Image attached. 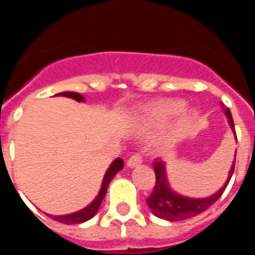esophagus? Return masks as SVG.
Returning a JSON list of instances; mask_svg holds the SVG:
<instances>
[{"label": "esophagus", "instance_id": "34e87169", "mask_svg": "<svg viewBox=\"0 0 255 255\" xmlns=\"http://www.w3.org/2000/svg\"><path fill=\"white\" fill-rule=\"evenodd\" d=\"M141 162H142V154L139 153V152H135V153H133L132 156L128 158L127 165L129 166V167H135V166H138Z\"/></svg>", "mask_w": 255, "mask_h": 255}]
</instances>
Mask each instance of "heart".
I'll return each mask as SVG.
<instances>
[{
	"instance_id": "obj_1",
	"label": "heart",
	"mask_w": 255,
	"mask_h": 255,
	"mask_svg": "<svg viewBox=\"0 0 255 255\" xmlns=\"http://www.w3.org/2000/svg\"><path fill=\"white\" fill-rule=\"evenodd\" d=\"M184 108L185 102L182 99H161L143 109L142 120L148 126H157L167 122L172 117L180 113V118L172 126L167 134L168 141H175L182 135L187 134L196 120V113L194 111H185Z\"/></svg>"
}]
</instances>
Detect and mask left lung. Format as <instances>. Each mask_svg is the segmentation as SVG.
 I'll return each instance as SVG.
<instances>
[{
	"label": "left lung",
	"instance_id": "left-lung-1",
	"mask_svg": "<svg viewBox=\"0 0 255 255\" xmlns=\"http://www.w3.org/2000/svg\"><path fill=\"white\" fill-rule=\"evenodd\" d=\"M225 113H227L229 125L232 127L233 132L237 135L232 113H230L229 109H227ZM235 156H237V153H235ZM234 168L235 160L233 162L232 168H230L229 177H228L227 182H225L224 186L221 187L215 195H213L210 197H206V199H190V197L180 196V195L171 191L170 187L167 186V181H166V172L163 162L162 161H154L153 170L154 175H156V184H154L153 191L147 197V205L153 211L154 215L161 219H166V220L177 221L194 218V216L208 210L214 203H216L220 199V196L225 191L228 184H229L233 172H234Z\"/></svg>",
	"mask_w": 255,
	"mask_h": 255
}]
</instances>
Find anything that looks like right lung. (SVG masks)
Segmentation results:
<instances>
[{
    "instance_id": "obj_1",
    "label": "right lung",
    "mask_w": 255,
    "mask_h": 255,
    "mask_svg": "<svg viewBox=\"0 0 255 255\" xmlns=\"http://www.w3.org/2000/svg\"><path fill=\"white\" fill-rule=\"evenodd\" d=\"M56 95H63V97H68V98H73L75 99L77 102H84V98H83L82 95L78 94V93H74V92H63V93H59ZM123 168V160L122 158H117L114 160V162L112 163L111 167L108 168V171L106 172L103 178V185H102V189L99 191L98 196L95 197V200L90 204L89 206H87L85 209L83 210L78 211V213H74V214H69V215H60V216H55V215H50V218L52 220L58 221V223H61V224H80V223H84V221L89 220L90 218L95 215V213L98 211L99 206L102 204V200L104 199L107 194V189L109 186V182L112 181V178L114 177L117 172Z\"/></svg>"
}]
</instances>
